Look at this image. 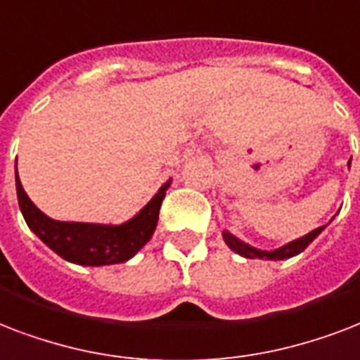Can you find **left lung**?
<instances>
[{
	"label": "left lung",
	"mask_w": 360,
	"mask_h": 360,
	"mask_svg": "<svg viewBox=\"0 0 360 360\" xmlns=\"http://www.w3.org/2000/svg\"><path fill=\"white\" fill-rule=\"evenodd\" d=\"M325 229V225L323 227H317V229H314L311 233H308L306 236H302V238H297V240L289 242V244H285V246L278 248V250H274V252H263V250H257V248L250 246V244H246V242L238 240L236 236H233L231 233H227V231H224V240L225 244L233 250V252H236L238 255H242V257L246 259H270V261H281V259H289L293 257V255H297V253L304 252L306 248L310 246L311 242H314V238L316 236H319V233Z\"/></svg>",
	"instance_id": "obj_1"
}]
</instances>
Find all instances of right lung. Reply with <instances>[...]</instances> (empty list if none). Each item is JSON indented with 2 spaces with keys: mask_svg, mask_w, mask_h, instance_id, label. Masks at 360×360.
<instances>
[{
  "mask_svg": "<svg viewBox=\"0 0 360 360\" xmlns=\"http://www.w3.org/2000/svg\"><path fill=\"white\" fill-rule=\"evenodd\" d=\"M169 186H171V180L163 184L154 199L150 200L135 218L125 224H77V221H56L44 216L30 200L16 172V195H18V205H20L22 216L26 219L27 227L60 257L71 263L88 264V266L124 263L133 257L154 235L161 202L165 199V191Z\"/></svg>",
  "mask_w": 360,
  "mask_h": 360,
  "instance_id": "add662e5",
  "label": "right lung"
}]
</instances>
